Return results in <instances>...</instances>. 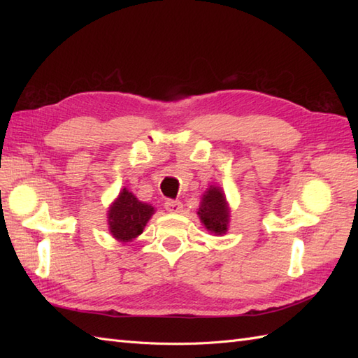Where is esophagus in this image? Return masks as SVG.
Returning a JSON list of instances; mask_svg holds the SVG:
<instances>
[{"instance_id":"obj_1","label":"esophagus","mask_w":358,"mask_h":358,"mask_svg":"<svg viewBox=\"0 0 358 358\" xmlns=\"http://www.w3.org/2000/svg\"><path fill=\"white\" fill-rule=\"evenodd\" d=\"M164 208L167 212H172V214H178L183 209V204L178 200H166L164 203Z\"/></svg>"}]
</instances>
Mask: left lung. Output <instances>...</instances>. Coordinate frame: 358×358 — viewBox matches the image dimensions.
Segmentation results:
<instances>
[{"mask_svg": "<svg viewBox=\"0 0 358 358\" xmlns=\"http://www.w3.org/2000/svg\"><path fill=\"white\" fill-rule=\"evenodd\" d=\"M200 222L204 227L212 234L222 235L227 232V224H229V206H227L226 196L222 187L210 186L206 192L203 194L199 212Z\"/></svg>", "mask_w": 358, "mask_h": 358, "instance_id": "obj_1", "label": "left lung"}]
</instances>
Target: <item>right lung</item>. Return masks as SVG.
<instances>
[{"instance_id":"right-lung-1","label":"right lung","mask_w":358,"mask_h":358,"mask_svg":"<svg viewBox=\"0 0 358 358\" xmlns=\"http://www.w3.org/2000/svg\"><path fill=\"white\" fill-rule=\"evenodd\" d=\"M155 209L140 201L124 187L108 210V224L112 237L118 241H132L144 231V226L154 215Z\"/></svg>"}]
</instances>
